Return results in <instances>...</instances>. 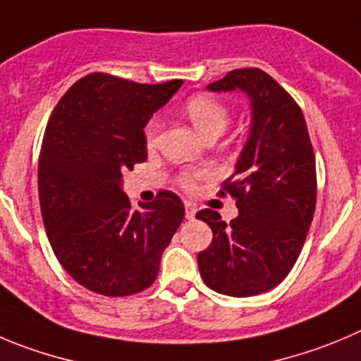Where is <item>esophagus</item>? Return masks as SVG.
Returning <instances> with one entry per match:
<instances>
[{
    "label": "esophagus",
    "mask_w": 361,
    "mask_h": 361,
    "mask_svg": "<svg viewBox=\"0 0 361 361\" xmlns=\"http://www.w3.org/2000/svg\"><path fill=\"white\" fill-rule=\"evenodd\" d=\"M196 212L197 210H196V207H194V204L188 203V201L185 203V217H187L188 221H192V219L196 217Z\"/></svg>",
    "instance_id": "34e87169"
}]
</instances>
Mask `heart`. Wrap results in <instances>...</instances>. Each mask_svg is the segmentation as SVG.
Instances as JSON below:
<instances>
[{
	"label": "heart",
	"mask_w": 361,
	"mask_h": 361,
	"mask_svg": "<svg viewBox=\"0 0 361 361\" xmlns=\"http://www.w3.org/2000/svg\"><path fill=\"white\" fill-rule=\"evenodd\" d=\"M185 112L188 119L192 121L194 128L203 135L204 139L210 137H221L226 131L228 123H230V112L221 101L214 99L210 96H192L185 104ZM158 130H160V121L151 119L146 126V142L153 146L157 140ZM197 174H183L181 183L185 187H192Z\"/></svg>",
	"instance_id": "1"
}]
</instances>
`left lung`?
<instances>
[{
	"mask_svg": "<svg viewBox=\"0 0 361 361\" xmlns=\"http://www.w3.org/2000/svg\"><path fill=\"white\" fill-rule=\"evenodd\" d=\"M207 89L242 90L251 101V126L233 176L222 187L237 200L238 215L226 224L210 208L196 214L214 233L197 255L201 278L219 294H264L292 271L315 212L308 128L290 94L257 67L231 71Z\"/></svg>",
	"mask_w": 361,
	"mask_h": 361,
	"instance_id": "8db88e82",
	"label": "left lung"
}]
</instances>
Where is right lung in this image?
I'll use <instances>...</instances> for the list:
<instances>
[{
	"mask_svg": "<svg viewBox=\"0 0 361 361\" xmlns=\"http://www.w3.org/2000/svg\"><path fill=\"white\" fill-rule=\"evenodd\" d=\"M94 73L53 110L39 157V201L53 252L80 285L123 298L157 279L185 208L173 192L133 210L123 173L146 161L147 121L181 87Z\"/></svg>",
	"mask_w": 361,
	"mask_h": 361,
	"instance_id": "right-lung-1",
	"label": "right lung"
}]
</instances>
